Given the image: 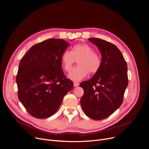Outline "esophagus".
Returning <instances> with one entry per match:
<instances>
[{
    "mask_svg": "<svg viewBox=\"0 0 149 149\" xmlns=\"http://www.w3.org/2000/svg\"><path fill=\"white\" fill-rule=\"evenodd\" d=\"M79 86V83H77V82H74V86L75 87H78Z\"/></svg>",
    "mask_w": 149,
    "mask_h": 149,
    "instance_id": "obj_1",
    "label": "esophagus"
}]
</instances>
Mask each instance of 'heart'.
<instances>
[{
    "label": "heart",
    "mask_w": 149,
    "mask_h": 149,
    "mask_svg": "<svg viewBox=\"0 0 149 149\" xmlns=\"http://www.w3.org/2000/svg\"><path fill=\"white\" fill-rule=\"evenodd\" d=\"M78 59V66L74 68L68 74L69 78L72 81H77L83 79L88 72L96 74L101 67L100 56L94 53L93 49L87 44H77L73 46L71 52L68 50L63 52L61 61L64 70L70 71Z\"/></svg>",
    "instance_id": "b5f03b06"
}]
</instances>
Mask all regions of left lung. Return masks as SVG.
<instances>
[{
	"mask_svg": "<svg viewBox=\"0 0 149 149\" xmlns=\"http://www.w3.org/2000/svg\"><path fill=\"white\" fill-rule=\"evenodd\" d=\"M88 40L98 47L102 65L91 79L79 84L84 91L80 103L87 116L102 120L112 115L123 103L128 83L127 64L113 44L97 38Z\"/></svg>",
	"mask_w": 149,
	"mask_h": 149,
	"instance_id": "1",
	"label": "left lung"
}]
</instances>
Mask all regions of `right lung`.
I'll list each match as a JSON object with an SVG mask.
<instances>
[{
    "instance_id": "add662e5",
    "label": "right lung",
    "mask_w": 149,
    "mask_h": 149,
    "mask_svg": "<svg viewBox=\"0 0 149 149\" xmlns=\"http://www.w3.org/2000/svg\"><path fill=\"white\" fill-rule=\"evenodd\" d=\"M70 43L50 38L32 46L19 63L16 81L19 101L33 116L55 114L73 88L62 69L61 56Z\"/></svg>"
}]
</instances>
